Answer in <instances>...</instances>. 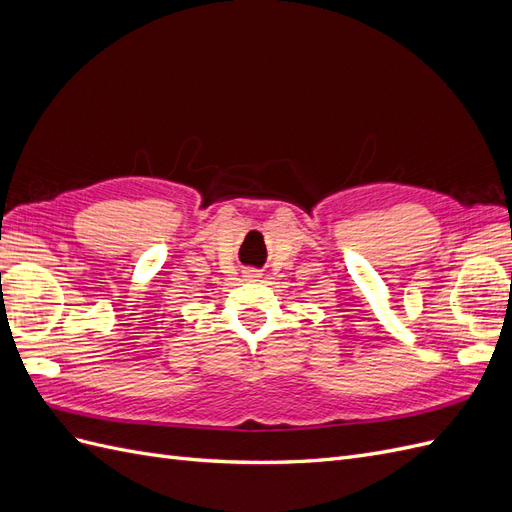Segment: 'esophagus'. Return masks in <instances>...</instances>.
I'll return each mask as SVG.
<instances>
[{
  "instance_id": "obj_1",
  "label": "esophagus",
  "mask_w": 512,
  "mask_h": 512,
  "mask_svg": "<svg viewBox=\"0 0 512 512\" xmlns=\"http://www.w3.org/2000/svg\"><path fill=\"white\" fill-rule=\"evenodd\" d=\"M247 280H258V277H260V273L258 271H247Z\"/></svg>"
}]
</instances>
